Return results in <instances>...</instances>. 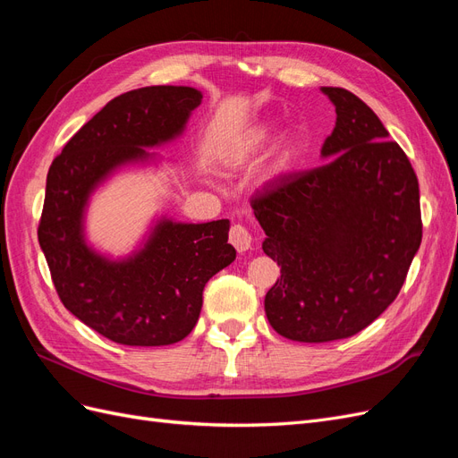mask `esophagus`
<instances>
[{
  "instance_id": "1",
  "label": "esophagus",
  "mask_w": 458,
  "mask_h": 458,
  "mask_svg": "<svg viewBox=\"0 0 458 458\" xmlns=\"http://www.w3.org/2000/svg\"><path fill=\"white\" fill-rule=\"evenodd\" d=\"M229 242L237 248L239 252H246L252 244V237L244 225L237 224V225H233L229 231Z\"/></svg>"
}]
</instances>
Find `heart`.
Segmentation results:
<instances>
[{
    "label": "heart",
    "instance_id": "obj_1",
    "mask_svg": "<svg viewBox=\"0 0 458 458\" xmlns=\"http://www.w3.org/2000/svg\"><path fill=\"white\" fill-rule=\"evenodd\" d=\"M269 133H271V128L269 126H259L256 128L250 135L246 137L244 143H242V148H259L263 143H266L269 140Z\"/></svg>",
    "mask_w": 458,
    "mask_h": 458
}]
</instances>
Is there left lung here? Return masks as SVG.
<instances>
[{
  "mask_svg": "<svg viewBox=\"0 0 458 458\" xmlns=\"http://www.w3.org/2000/svg\"><path fill=\"white\" fill-rule=\"evenodd\" d=\"M321 91L336 106L327 162L252 197L263 252L281 267L266 315L281 336L310 344L350 338L380 317L422 241L419 179L403 148L357 95Z\"/></svg>",
  "mask_w": 458,
  "mask_h": 458,
  "instance_id": "8db88e82",
  "label": "left lung"
}]
</instances>
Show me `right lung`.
Returning a JSON list of instances; mask_svg holds the SVG:
<instances>
[{
  "mask_svg": "<svg viewBox=\"0 0 458 458\" xmlns=\"http://www.w3.org/2000/svg\"><path fill=\"white\" fill-rule=\"evenodd\" d=\"M202 93L150 86L122 93L81 126L53 160L38 241L64 308L123 345H170L195 328L202 290L237 250L229 219L179 224L158 219L140 250L110 259L86 242L91 192L122 165L155 158L147 148L183 133Z\"/></svg>",
  "mask_w": 458,
  "mask_h": 458,
  "instance_id": "obj_1",
  "label": "right lung"
}]
</instances>
